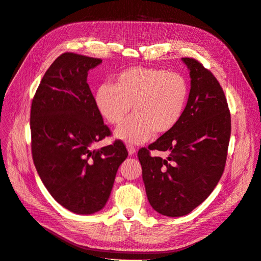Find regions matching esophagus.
<instances>
[{"label": "esophagus", "instance_id": "obj_1", "mask_svg": "<svg viewBox=\"0 0 261 261\" xmlns=\"http://www.w3.org/2000/svg\"><path fill=\"white\" fill-rule=\"evenodd\" d=\"M126 148H127V151H128V154H129V155H133V154L136 153V149L134 148L133 146H129V145H128Z\"/></svg>", "mask_w": 261, "mask_h": 261}]
</instances>
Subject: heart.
Instances as JSON below:
<instances>
[{
  "label": "heart",
  "mask_w": 261,
  "mask_h": 261,
  "mask_svg": "<svg viewBox=\"0 0 261 261\" xmlns=\"http://www.w3.org/2000/svg\"><path fill=\"white\" fill-rule=\"evenodd\" d=\"M188 87L177 73L151 67H132L114 78V84L100 85L94 105L100 115L111 124L121 123L115 138L124 143H146L155 132L165 134L175 127L183 115Z\"/></svg>",
  "instance_id": "heart-1"
}]
</instances>
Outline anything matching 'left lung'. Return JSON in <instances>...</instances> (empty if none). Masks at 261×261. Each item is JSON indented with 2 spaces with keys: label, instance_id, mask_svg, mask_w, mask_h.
Here are the masks:
<instances>
[{
  "label": "left lung",
  "instance_id": "obj_1",
  "mask_svg": "<svg viewBox=\"0 0 261 261\" xmlns=\"http://www.w3.org/2000/svg\"><path fill=\"white\" fill-rule=\"evenodd\" d=\"M181 61L191 77L183 115L174 128L138 151L149 203L172 218L188 215L212 193L224 171L231 136V115L217 78L198 61ZM150 149L170 155L151 157Z\"/></svg>",
  "mask_w": 261,
  "mask_h": 261
}]
</instances>
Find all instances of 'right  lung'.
I'll return each instance as SVG.
<instances>
[{"instance_id":"right-lung-1","label":"right lung","mask_w":261,"mask_h":261,"mask_svg":"<svg viewBox=\"0 0 261 261\" xmlns=\"http://www.w3.org/2000/svg\"><path fill=\"white\" fill-rule=\"evenodd\" d=\"M102 60L64 53L46 70L31 105V151L42 183L61 206L92 215L106 206L128 152L120 140L94 149L111 132L87 83Z\"/></svg>"}]
</instances>
